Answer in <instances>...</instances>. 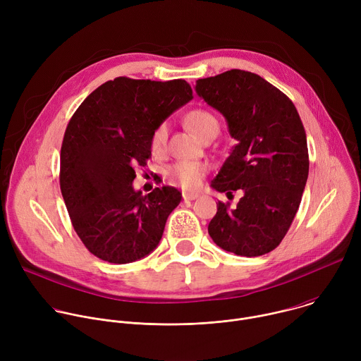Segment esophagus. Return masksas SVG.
Wrapping results in <instances>:
<instances>
[{"label": "esophagus", "mask_w": 361, "mask_h": 361, "mask_svg": "<svg viewBox=\"0 0 361 361\" xmlns=\"http://www.w3.org/2000/svg\"><path fill=\"white\" fill-rule=\"evenodd\" d=\"M198 197L197 192H190V191H183V198L185 201H190V200H195Z\"/></svg>", "instance_id": "esophagus-1"}]
</instances>
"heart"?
Wrapping results in <instances>:
<instances>
[{
    "label": "heart",
    "instance_id": "obj_1",
    "mask_svg": "<svg viewBox=\"0 0 361 361\" xmlns=\"http://www.w3.org/2000/svg\"><path fill=\"white\" fill-rule=\"evenodd\" d=\"M187 127L192 131L195 137L202 140L204 137H207L210 134L219 133V121L217 118L207 110H191L187 113L184 118ZM169 138V124L161 123L157 126V128L152 131L151 135V149L154 152H160L166 148ZM207 173V166L200 161H180L174 166H171L167 170V177L169 180L180 185L185 190H194L201 184L202 177Z\"/></svg>",
    "mask_w": 361,
    "mask_h": 361
}]
</instances>
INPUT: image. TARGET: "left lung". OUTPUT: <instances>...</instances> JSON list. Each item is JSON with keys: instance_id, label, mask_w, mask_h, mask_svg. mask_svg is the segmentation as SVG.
Segmentation results:
<instances>
[{"instance_id": "1", "label": "left lung", "mask_w": 361, "mask_h": 361, "mask_svg": "<svg viewBox=\"0 0 361 361\" xmlns=\"http://www.w3.org/2000/svg\"><path fill=\"white\" fill-rule=\"evenodd\" d=\"M195 92L223 114L237 140L212 187L243 191L235 207L219 201L209 234L237 255L267 254L287 234L308 177L300 116L284 92L243 70L197 80Z\"/></svg>"}]
</instances>
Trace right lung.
Returning <instances> with one entry per match:
<instances>
[{
	"mask_svg": "<svg viewBox=\"0 0 361 361\" xmlns=\"http://www.w3.org/2000/svg\"><path fill=\"white\" fill-rule=\"evenodd\" d=\"M192 99L184 80L117 77L94 90L71 117L60 160V187L73 227L98 259L127 264L156 248L181 201L170 185L142 195L135 166L151 157V135Z\"/></svg>",
	"mask_w": 361,
	"mask_h": 361,
	"instance_id": "right-lung-1",
	"label": "right lung"
}]
</instances>
